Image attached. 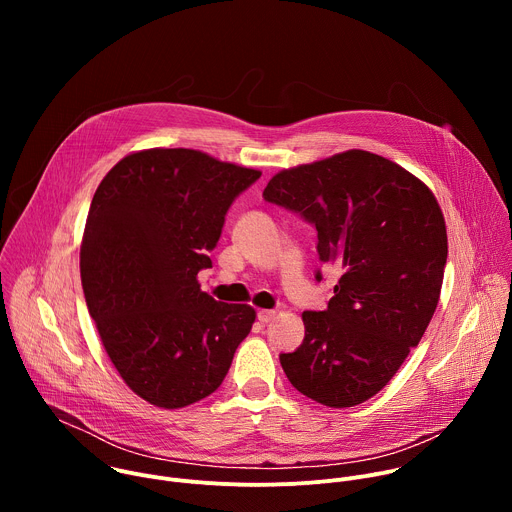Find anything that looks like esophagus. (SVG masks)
<instances>
[{
	"mask_svg": "<svg viewBox=\"0 0 512 512\" xmlns=\"http://www.w3.org/2000/svg\"><path fill=\"white\" fill-rule=\"evenodd\" d=\"M273 318H275V310H259L257 312V320L261 324H269Z\"/></svg>",
	"mask_w": 512,
	"mask_h": 512,
	"instance_id": "34e87169",
	"label": "esophagus"
}]
</instances>
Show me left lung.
Here are the masks:
<instances>
[{"label": "left lung", "mask_w": 512, "mask_h": 512, "mask_svg": "<svg viewBox=\"0 0 512 512\" xmlns=\"http://www.w3.org/2000/svg\"><path fill=\"white\" fill-rule=\"evenodd\" d=\"M263 198L312 223L320 261L342 271L328 308L302 314L306 336L279 354L283 373L326 407L364 403L393 379L437 308L448 259L442 208L419 178L362 150L281 170Z\"/></svg>", "instance_id": "8db88e82"}]
</instances>
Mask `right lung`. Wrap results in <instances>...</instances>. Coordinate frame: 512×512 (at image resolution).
Returning a JSON list of instances; mask_svg holds the SVG:
<instances>
[{
    "instance_id": "right-lung-1",
    "label": "right lung",
    "mask_w": 512,
    "mask_h": 512,
    "mask_svg": "<svg viewBox=\"0 0 512 512\" xmlns=\"http://www.w3.org/2000/svg\"><path fill=\"white\" fill-rule=\"evenodd\" d=\"M259 170L198 150H143L99 184L81 245L91 318L125 385L164 409L221 387L255 310L216 302L200 269L221 239L233 200Z\"/></svg>"
}]
</instances>
